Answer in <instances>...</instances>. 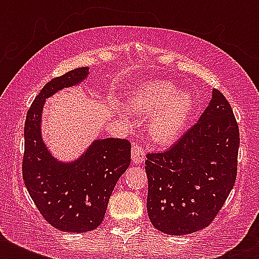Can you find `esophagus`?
Returning <instances> with one entry per match:
<instances>
[{
    "label": "esophagus",
    "mask_w": 259,
    "mask_h": 259,
    "mask_svg": "<svg viewBox=\"0 0 259 259\" xmlns=\"http://www.w3.org/2000/svg\"><path fill=\"white\" fill-rule=\"evenodd\" d=\"M132 160L137 165H140V164L145 161V150H144L142 146L134 144L133 148H132Z\"/></svg>",
    "instance_id": "obj_1"
}]
</instances>
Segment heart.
Segmentation results:
<instances>
[{"label": "heart", "instance_id": "obj_1", "mask_svg": "<svg viewBox=\"0 0 259 259\" xmlns=\"http://www.w3.org/2000/svg\"><path fill=\"white\" fill-rule=\"evenodd\" d=\"M132 111L150 115L148 133L158 144L172 142L187 125L193 110V99L187 91H177L172 83L150 80L129 98Z\"/></svg>", "mask_w": 259, "mask_h": 259}]
</instances>
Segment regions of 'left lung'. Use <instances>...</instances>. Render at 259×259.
<instances>
[{
	"label": "left lung",
	"instance_id": "1",
	"mask_svg": "<svg viewBox=\"0 0 259 259\" xmlns=\"http://www.w3.org/2000/svg\"><path fill=\"white\" fill-rule=\"evenodd\" d=\"M239 129L225 95L212 90L197 123L162 153L146 156V208L164 234L205 229L225 204L237 179Z\"/></svg>",
	"mask_w": 259,
	"mask_h": 259
}]
</instances>
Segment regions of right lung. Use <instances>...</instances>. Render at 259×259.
<instances>
[{
	"label": "right lung",
	"mask_w": 259,
	"mask_h": 259,
	"mask_svg": "<svg viewBox=\"0 0 259 259\" xmlns=\"http://www.w3.org/2000/svg\"><path fill=\"white\" fill-rule=\"evenodd\" d=\"M80 67L48 82L28 110L24 127L22 179L32 200L51 226L67 233H87L101 225L114 187L130 165L127 140H95L74 161H59L41 136L47 98L89 76Z\"/></svg>",
	"instance_id": "obj_1"
}]
</instances>
